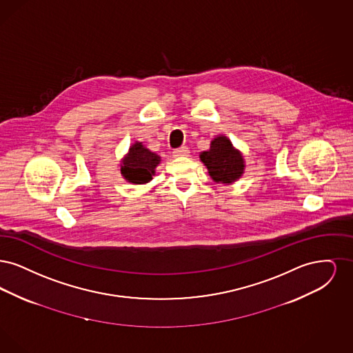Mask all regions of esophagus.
Segmentation results:
<instances>
[{
	"label": "esophagus",
	"instance_id": "esophagus-1",
	"mask_svg": "<svg viewBox=\"0 0 353 353\" xmlns=\"http://www.w3.org/2000/svg\"><path fill=\"white\" fill-rule=\"evenodd\" d=\"M189 154V148L188 147H181V148H177L173 151V156L174 157H184Z\"/></svg>",
	"mask_w": 353,
	"mask_h": 353
}]
</instances>
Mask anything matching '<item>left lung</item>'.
Masks as SVG:
<instances>
[{"instance_id":"left-lung-1","label":"left lung","mask_w":353,"mask_h":353,"mask_svg":"<svg viewBox=\"0 0 353 353\" xmlns=\"http://www.w3.org/2000/svg\"><path fill=\"white\" fill-rule=\"evenodd\" d=\"M200 160L214 183L230 185L245 173V157L225 134H217L210 141L208 151L200 152Z\"/></svg>"}]
</instances>
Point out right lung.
Returning <instances> with one entry per match:
<instances>
[{
	"label": "right lung",
	"mask_w": 353,
	"mask_h": 353,
	"mask_svg": "<svg viewBox=\"0 0 353 353\" xmlns=\"http://www.w3.org/2000/svg\"><path fill=\"white\" fill-rule=\"evenodd\" d=\"M160 163L161 157L157 153L148 150L141 141H134L120 160L119 170L130 184H147L156 174V168Z\"/></svg>",
	"instance_id": "right-lung-1"
}]
</instances>
